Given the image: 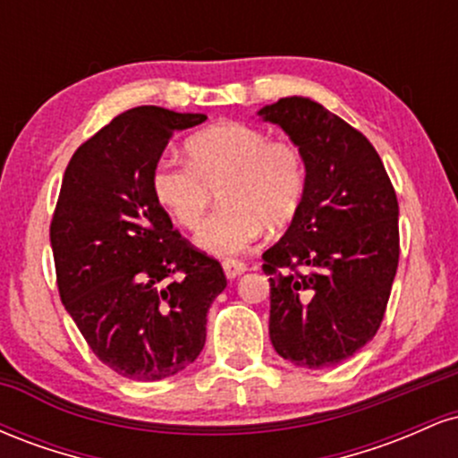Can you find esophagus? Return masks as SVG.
Masks as SVG:
<instances>
[{
  "label": "esophagus",
  "instance_id": "esophagus-1",
  "mask_svg": "<svg viewBox=\"0 0 458 458\" xmlns=\"http://www.w3.org/2000/svg\"><path fill=\"white\" fill-rule=\"evenodd\" d=\"M222 267H224V273L228 280H234V277H239L241 273L247 271V265L241 260H224Z\"/></svg>",
  "mask_w": 458,
  "mask_h": 458
}]
</instances>
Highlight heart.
I'll return each mask as SVG.
<instances>
[{"mask_svg": "<svg viewBox=\"0 0 458 458\" xmlns=\"http://www.w3.org/2000/svg\"><path fill=\"white\" fill-rule=\"evenodd\" d=\"M187 161L159 159L150 172L152 196L185 228H198L219 189L224 204L198 230L199 250L234 256L267 228L282 230L306 196V163L297 146L271 141L243 123H217L187 141Z\"/></svg>", "mask_w": 458, "mask_h": 458, "instance_id": "1", "label": "heart"}]
</instances>
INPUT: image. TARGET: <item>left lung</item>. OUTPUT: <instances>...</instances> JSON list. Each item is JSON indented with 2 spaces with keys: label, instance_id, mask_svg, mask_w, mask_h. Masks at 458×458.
Listing matches in <instances>:
<instances>
[{
  "label": "left lung",
  "instance_id": "obj_1",
  "mask_svg": "<svg viewBox=\"0 0 458 458\" xmlns=\"http://www.w3.org/2000/svg\"><path fill=\"white\" fill-rule=\"evenodd\" d=\"M306 163V196L288 230L262 254L269 338L284 360L329 368L375 338L398 267V199L360 131L308 97L259 109Z\"/></svg>",
  "mask_w": 458,
  "mask_h": 458
}]
</instances>
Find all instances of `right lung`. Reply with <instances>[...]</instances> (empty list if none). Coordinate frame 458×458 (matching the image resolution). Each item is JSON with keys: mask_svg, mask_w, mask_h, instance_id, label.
<instances>
[{"mask_svg": "<svg viewBox=\"0 0 458 458\" xmlns=\"http://www.w3.org/2000/svg\"><path fill=\"white\" fill-rule=\"evenodd\" d=\"M204 120L129 109L79 146L62 178L51 222L62 303L94 355L133 381L196 361L208 308L225 288L222 265L181 239L150 189L172 133Z\"/></svg>", "mask_w": 458, "mask_h": 458, "instance_id": "add662e5", "label": "right lung"}]
</instances>
